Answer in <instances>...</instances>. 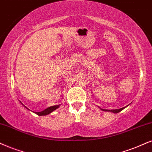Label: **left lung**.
Masks as SVG:
<instances>
[{
  "instance_id": "8db88e82",
  "label": "left lung",
  "mask_w": 152,
  "mask_h": 152,
  "mask_svg": "<svg viewBox=\"0 0 152 152\" xmlns=\"http://www.w3.org/2000/svg\"><path fill=\"white\" fill-rule=\"evenodd\" d=\"M124 108L125 107H123V108H121L118 109H111V110H109V109H102V111H111V112H113V113H118V112H120L121 111H122Z\"/></svg>"
}]
</instances>
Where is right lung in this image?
<instances>
[{"label": "right lung", "instance_id": "add662e5", "mask_svg": "<svg viewBox=\"0 0 152 152\" xmlns=\"http://www.w3.org/2000/svg\"><path fill=\"white\" fill-rule=\"evenodd\" d=\"M20 103L22 104V102H20ZM22 105L25 107V108H26L27 109H28L27 107H25L24 105L23 104H22ZM59 106H60V105H59H59H55V106H52V107H48V108L45 109V110H43V111H40V112H34V113H35V114H36L37 115H38V116H45V115H48V114H50L51 112H53V111H55V109H57V108H59Z\"/></svg>", "mask_w": 152, "mask_h": 152}]
</instances>
